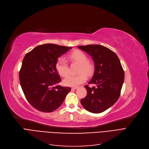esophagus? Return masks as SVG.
<instances>
[{
    "mask_svg": "<svg viewBox=\"0 0 149 149\" xmlns=\"http://www.w3.org/2000/svg\"><path fill=\"white\" fill-rule=\"evenodd\" d=\"M77 88V87H72V90H76Z\"/></svg>",
    "mask_w": 149,
    "mask_h": 149,
    "instance_id": "obj_1",
    "label": "esophagus"
}]
</instances>
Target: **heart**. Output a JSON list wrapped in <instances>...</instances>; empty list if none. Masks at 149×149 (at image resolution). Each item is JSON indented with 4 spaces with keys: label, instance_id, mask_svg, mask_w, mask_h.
Wrapping results in <instances>:
<instances>
[{
    "label": "heart",
    "instance_id": "heart-1",
    "mask_svg": "<svg viewBox=\"0 0 149 149\" xmlns=\"http://www.w3.org/2000/svg\"><path fill=\"white\" fill-rule=\"evenodd\" d=\"M68 58L71 61L79 63V65L77 69V73H79L76 75H68L63 79V83L67 86L76 87L86 81L87 76L84 74H85L90 76L93 73L95 68L94 64L93 62L88 59L86 53L79 49L70 53ZM56 68L61 76L64 77L67 74L68 67L67 62L64 58L60 57L58 59L56 63Z\"/></svg>",
    "mask_w": 149,
    "mask_h": 149
}]
</instances>
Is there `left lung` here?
Here are the masks:
<instances>
[{"mask_svg": "<svg viewBox=\"0 0 149 149\" xmlns=\"http://www.w3.org/2000/svg\"><path fill=\"white\" fill-rule=\"evenodd\" d=\"M93 59L95 72L88 84L96 85L90 88L85 86L87 94L81 100L83 107L91 113L104 111L118 100L124 79V71L115 52L100 45L78 46Z\"/></svg>", "mask_w": 149, "mask_h": 149, "instance_id": "1", "label": "left lung"}]
</instances>
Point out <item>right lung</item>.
Listing matches in <instances>:
<instances>
[{"label":"right lung","mask_w":149,"mask_h":149,"mask_svg":"<svg viewBox=\"0 0 149 149\" xmlns=\"http://www.w3.org/2000/svg\"><path fill=\"white\" fill-rule=\"evenodd\" d=\"M72 47L40 45L27 53L19 71L21 87L28 102L36 110L49 113L60 107L69 87L54 86L61 81L56 68L58 58Z\"/></svg>","instance_id":"add662e5"}]
</instances>
